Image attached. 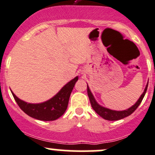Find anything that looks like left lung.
Returning a JSON list of instances; mask_svg holds the SVG:
<instances>
[{"instance_id":"left-lung-1","label":"left lung","mask_w":155,"mask_h":155,"mask_svg":"<svg viewBox=\"0 0 155 155\" xmlns=\"http://www.w3.org/2000/svg\"><path fill=\"white\" fill-rule=\"evenodd\" d=\"M148 87V83L146 86L145 89H144L143 93L142 94L141 96L140 97V98L138 99V100L137 101L135 105L132 106L130 108L127 109V110H122V111H117V110H113L110 109L106 108V107H102L99 105L97 102V101L95 100L93 94L90 91L89 87L87 85V92H88V96L89 97L90 102H91V105L92 108L94 110L95 112L98 114L99 116H100L101 117L103 118L104 119L109 120V121H116V120H119L121 119H124V118L127 117V116L131 115L137 109V107H138L139 105L140 104V102L143 100L144 96H145V94L147 92Z\"/></svg>"}]
</instances>
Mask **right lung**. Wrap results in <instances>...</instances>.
Here are the masks:
<instances>
[{
	"mask_svg": "<svg viewBox=\"0 0 155 155\" xmlns=\"http://www.w3.org/2000/svg\"><path fill=\"white\" fill-rule=\"evenodd\" d=\"M78 80V77L74 78L66 84L53 98L42 103H28L20 100L12 91V94L20 109L27 115L41 121H54L65 113L71 92Z\"/></svg>",
	"mask_w": 155,
	"mask_h": 155,
	"instance_id": "obj_1",
	"label": "right lung"
}]
</instances>
